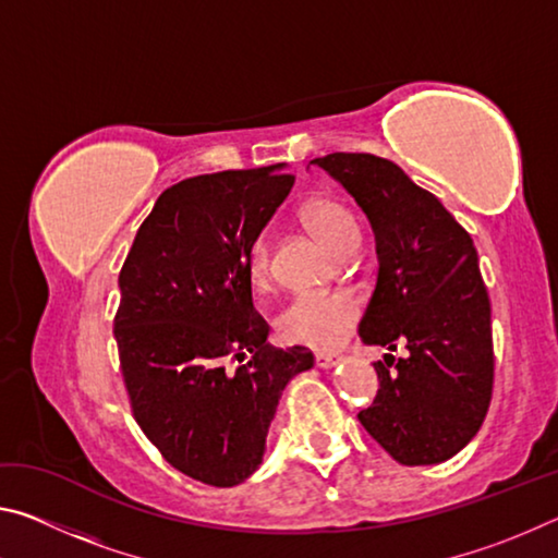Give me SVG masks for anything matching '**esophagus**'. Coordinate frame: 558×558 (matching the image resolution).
Listing matches in <instances>:
<instances>
[{
    "instance_id": "obj_1",
    "label": "esophagus",
    "mask_w": 558,
    "mask_h": 558,
    "mask_svg": "<svg viewBox=\"0 0 558 558\" xmlns=\"http://www.w3.org/2000/svg\"><path fill=\"white\" fill-rule=\"evenodd\" d=\"M342 362V354L337 352H315V364L319 366V369H329V366H335Z\"/></svg>"
}]
</instances>
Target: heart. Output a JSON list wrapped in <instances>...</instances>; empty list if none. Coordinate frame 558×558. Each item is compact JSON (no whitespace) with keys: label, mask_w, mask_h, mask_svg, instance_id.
I'll return each mask as SVG.
<instances>
[{"label":"heart","mask_w":558,"mask_h":558,"mask_svg":"<svg viewBox=\"0 0 558 558\" xmlns=\"http://www.w3.org/2000/svg\"><path fill=\"white\" fill-rule=\"evenodd\" d=\"M302 219L319 243L335 256H352L359 245L354 214L335 196H315L302 206ZM248 276L256 288L270 280V241L260 233L248 251ZM359 302L349 292H310L298 295L278 315V335L290 344L327 349L342 342V337L356 325Z\"/></svg>","instance_id":"heart-1"}]
</instances>
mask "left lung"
<instances>
[{"label": "left lung", "instance_id": "1", "mask_svg": "<svg viewBox=\"0 0 558 558\" xmlns=\"http://www.w3.org/2000/svg\"><path fill=\"white\" fill-rule=\"evenodd\" d=\"M313 162L342 182L376 235L379 278L359 337L409 349L374 362L379 391L359 421L401 465H436L475 438L493 401V319L475 243L391 159L335 153Z\"/></svg>", "mask_w": 558, "mask_h": 558}]
</instances>
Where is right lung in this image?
<instances>
[{
  "label": "right lung",
  "instance_id": "obj_1",
  "mask_svg": "<svg viewBox=\"0 0 558 558\" xmlns=\"http://www.w3.org/2000/svg\"><path fill=\"white\" fill-rule=\"evenodd\" d=\"M280 167L184 179L159 194L120 270L116 332L132 415L186 477L233 487L253 475L307 347H270L253 307L248 251L290 194Z\"/></svg>",
  "mask_w": 558,
  "mask_h": 558
}]
</instances>
